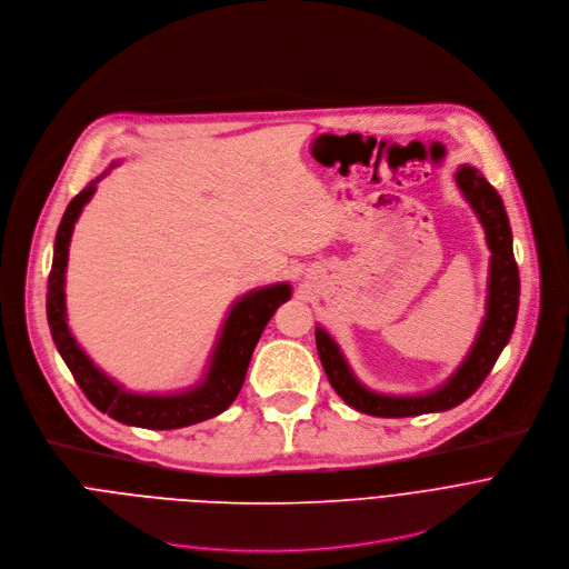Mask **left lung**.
Returning <instances> with one entry per match:
<instances>
[{
  "label": "left lung",
  "mask_w": 569,
  "mask_h": 569,
  "mask_svg": "<svg viewBox=\"0 0 569 569\" xmlns=\"http://www.w3.org/2000/svg\"><path fill=\"white\" fill-rule=\"evenodd\" d=\"M456 181L467 201L471 203V208L476 210L478 219L482 221L487 244L491 251L487 318L482 320L471 352L456 370V375H452L441 388L419 397H390L363 388L355 379L348 361L340 355L331 336L318 327L316 348L325 375L336 395L359 412L372 417H415L460 406L482 386V381L493 370L500 352L505 350L513 333L520 300V278L513 258V238L505 203L498 190L473 166H460Z\"/></svg>",
  "instance_id": "8db88e82"
}]
</instances>
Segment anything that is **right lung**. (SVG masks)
<instances>
[{"mask_svg":"<svg viewBox=\"0 0 569 569\" xmlns=\"http://www.w3.org/2000/svg\"><path fill=\"white\" fill-rule=\"evenodd\" d=\"M102 177L91 181L69 201L58 226V236L53 244V264L47 284V318L53 343L60 357L64 359L67 368L71 370L76 383L84 392V397L100 412H107L111 419L150 430H172L192 426L197 421H206L223 412L240 395L258 340L276 309L291 298V287L282 282L258 291H249L233 305L219 333L208 375L197 388L179 395L126 392L121 386L104 377L80 350L76 338L69 331L64 307V271L73 223L82 212V206L96 192V183Z\"/></svg>","mask_w":569,"mask_h":569,"instance_id":"right-lung-1","label":"right lung"}]
</instances>
